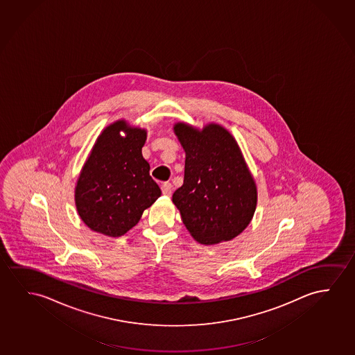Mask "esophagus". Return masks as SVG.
<instances>
[{
	"label": "esophagus",
	"instance_id": "34e87169",
	"mask_svg": "<svg viewBox=\"0 0 355 355\" xmlns=\"http://www.w3.org/2000/svg\"><path fill=\"white\" fill-rule=\"evenodd\" d=\"M161 191H162L164 196H171V193H172V184H171V183H164L162 187H161Z\"/></svg>",
	"mask_w": 355,
	"mask_h": 355
}]
</instances>
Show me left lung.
<instances>
[{
    "label": "left lung",
    "mask_w": 355,
    "mask_h": 355,
    "mask_svg": "<svg viewBox=\"0 0 355 355\" xmlns=\"http://www.w3.org/2000/svg\"><path fill=\"white\" fill-rule=\"evenodd\" d=\"M185 151L184 182L172 201L196 242L231 241L252 221L257 209L255 180L236 139L220 124L173 127Z\"/></svg>",
    "instance_id": "obj_1"
}]
</instances>
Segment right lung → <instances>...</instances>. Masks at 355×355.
<instances>
[{"instance_id":"right-lung-1","label":"right lung","mask_w":355,"mask_h":355,"mask_svg":"<svg viewBox=\"0 0 355 355\" xmlns=\"http://www.w3.org/2000/svg\"><path fill=\"white\" fill-rule=\"evenodd\" d=\"M126 135L122 137L120 132ZM146 130L121 119L98 135L76 187V206L90 230L121 236L161 196L141 155Z\"/></svg>"}]
</instances>
